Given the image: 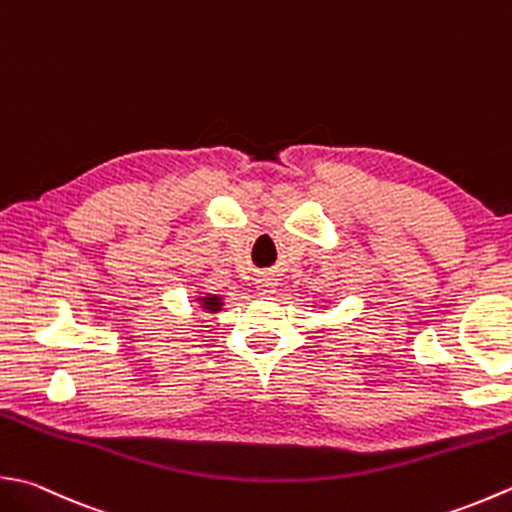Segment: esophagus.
Segmentation results:
<instances>
[{
    "label": "esophagus",
    "mask_w": 512,
    "mask_h": 512,
    "mask_svg": "<svg viewBox=\"0 0 512 512\" xmlns=\"http://www.w3.org/2000/svg\"><path fill=\"white\" fill-rule=\"evenodd\" d=\"M275 288H277V279H273V277L257 279V290H259V293H262V295L275 293Z\"/></svg>",
    "instance_id": "1"
}]
</instances>
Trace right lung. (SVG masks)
Returning <instances> with one entry per match:
<instances>
[{
	"mask_svg": "<svg viewBox=\"0 0 512 512\" xmlns=\"http://www.w3.org/2000/svg\"><path fill=\"white\" fill-rule=\"evenodd\" d=\"M199 304H202V308L204 310H208V313H217V310H222V297H217V295H208V297H199L197 299Z\"/></svg>",
	"mask_w": 512,
	"mask_h": 512,
	"instance_id": "obj_1",
	"label": "right lung"
}]
</instances>
